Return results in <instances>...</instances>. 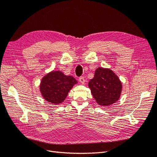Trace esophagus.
I'll list each match as a JSON object with an SVG mask.
<instances>
[{
    "instance_id": "obj_1",
    "label": "esophagus",
    "mask_w": 157,
    "mask_h": 157,
    "mask_svg": "<svg viewBox=\"0 0 157 157\" xmlns=\"http://www.w3.org/2000/svg\"><path fill=\"white\" fill-rule=\"evenodd\" d=\"M79 81H80V82L81 83V84H84V82H85V79H84V78L83 77H80V78H79Z\"/></svg>"
}]
</instances>
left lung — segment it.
<instances>
[{
    "label": "left lung",
    "instance_id": "left-lung-1",
    "mask_svg": "<svg viewBox=\"0 0 157 157\" xmlns=\"http://www.w3.org/2000/svg\"><path fill=\"white\" fill-rule=\"evenodd\" d=\"M88 86L96 102L100 105H110L120 98L122 83L113 71L102 67L95 71Z\"/></svg>",
    "mask_w": 157,
    "mask_h": 157
}]
</instances>
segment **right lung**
Returning <instances> with one entry per match:
<instances>
[{
	"mask_svg": "<svg viewBox=\"0 0 157 157\" xmlns=\"http://www.w3.org/2000/svg\"><path fill=\"white\" fill-rule=\"evenodd\" d=\"M77 81L71 76L65 75L59 71H52L42 78L40 91L45 100L51 104L62 103L68 92Z\"/></svg>",
	"mask_w": 157,
	"mask_h": 157,
	"instance_id": "add662e5",
	"label": "right lung"
}]
</instances>
